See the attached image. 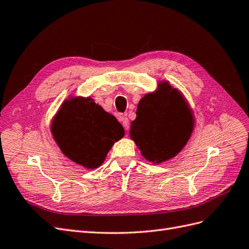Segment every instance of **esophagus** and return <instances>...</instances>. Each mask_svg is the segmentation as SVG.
I'll return each mask as SVG.
<instances>
[{
  "instance_id": "1",
  "label": "esophagus",
  "mask_w": 249,
  "mask_h": 249,
  "mask_svg": "<svg viewBox=\"0 0 249 249\" xmlns=\"http://www.w3.org/2000/svg\"><path fill=\"white\" fill-rule=\"evenodd\" d=\"M119 120H120V122H122V124H123V125H124L125 131H127V130L130 129V123H129V119H127V117H125V116H120V117H119Z\"/></svg>"
}]
</instances>
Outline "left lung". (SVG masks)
Returning <instances> with one entry per match:
<instances>
[{"label":"left lung","mask_w":249,"mask_h":249,"mask_svg":"<svg viewBox=\"0 0 249 249\" xmlns=\"http://www.w3.org/2000/svg\"><path fill=\"white\" fill-rule=\"evenodd\" d=\"M158 86L155 92L140 100L130 130V137L141 155L155 164L172 159L184 148L195 122L193 111L179 90L168 81H161Z\"/></svg>","instance_id":"8db88e82"}]
</instances>
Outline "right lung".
Instances as JSON below:
<instances>
[{
	"instance_id": "1",
	"label": "right lung",
	"mask_w": 249,
	"mask_h": 249,
	"mask_svg": "<svg viewBox=\"0 0 249 249\" xmlns=\"http://www.w3.org/2000/svg\"><path fill=\"white\" fill-rule=\"evenodd\" d=\"M51 132L63 155L86 169L101 166L112 145L124 136L117 119L90 96L65 100L52 120Z\"/></svg>"
}]
</instances>
